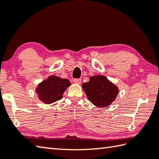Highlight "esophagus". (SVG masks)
Segmentation results:
<instances>
[{
  "instance_id": "34e87169",
  "label": "esophagus",
  "mask_w": 159,
  "mask_h": 159,
  "mask_svg": "<svg viewBox=\"0 0 159 159\" xmlns=\"http://www.w3.org/2000/svg\"><path fill=\"white\" fill-rule=\"evenodd\" d=\"M81 81H82L81 79H74V82L76 84H79V85H80V84L81 83Z\"/></svg>"
}]
</instances>
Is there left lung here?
<instances>
[{
	"label": "left lung",
	"instance_id": "8db88e82",
	"mask_svg": "<svg viewBox=\"0 0 159 159\" xmlns=\"http://www.w3.org/2000/svg\"><path fill=\"white\" fill-rule=\"evenodd\" d=\"M83 89L91 102L98 107L110 105L118 93L117 87L102 75L91 77Z\"/></svg>",
	"mask_w": 159,
	"mask_h": 159
}]
</instances>
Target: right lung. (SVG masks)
Listing matches in <instances>:
<instances>
[{
    "mask_svg": "<svg viewBox=\"0 0 159 159\" xmlns=\"http://www.w3.org/2000/svg\"><path fill=\"white\" fill-rule=\"evenodd\" d=\"M70 85V82L66 79L50 76L39 84L36 92L40 100L46 104H50L61 99L63 92Z\"/></svg>",
    "mask_w": 159,
    "mask_h": 159,
    "instance_id": "right-lung-1",
    "label": "right lung"
}]
</instances>
